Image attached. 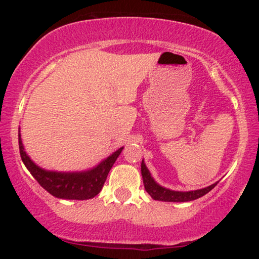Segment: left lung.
<instances>
[{
	"mask_svg": "<svg viewBox=\"0 0 259 259\" xmlns=\"http://www.w3.org/2000/svg\"><path fill=\"white\" fill-rule=\"evenodd\" d=\"M142 176L145 190L152 196V199L157 201H164V202H187V201H193L201 198L204 194H207L212 188L217 185V183L212 184L208 187L201 188V190L188 191V192H179V191H171L169 188L162 187L159 185L148 171L147 166L144 160L142 161Z\"/></svg>",
	"mask_w": 259,
	"mask_h": 259,
	"instance_id": "8db88e82",
	"label": "left lung"
}]
</instances>
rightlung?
Masks as SVG:
<instances>
[{
  "instance_id": "add662e5",
  "label": "right lung",
  "mask_w": 259,
  "mask_h": 259,
  "mask_svg": "<svg viewBox=\"0 0 259 259\" xmlns=\"http://www.w3.org/2000/svg\"><path fill=\"white\" fill-rule=\"evenodd\" d=\"M18 136L20 156L28 171L51 195L66 200H88L95 198L102 191L109 170H111L114 162L116 161L120 153L123 150V147L119 148L113 154L100 162L98 165L94 166L90 170H87V171H49V170L40 168L30 160V157L26 154L24 150L20 134Z\"/></svg>"
}]
</instances>
